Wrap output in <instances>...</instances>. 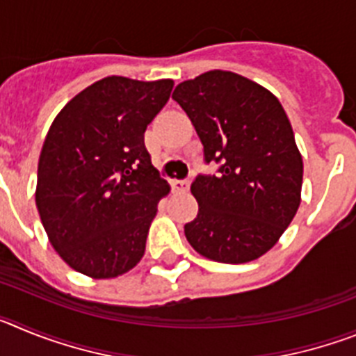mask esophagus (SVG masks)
I'll return each mask as SVG.
<instances>
[{
	"label": "esophagus",
	"instance_id": "obj_1",
	"mask_svg": "<svg viewBox=\"0 0 356 356\" xmlns=\"http://www.w3.org/2000/svg\"><path fill=\"white\" fill-rule=\"evenodd\" d=\"M171 185H172V191H176V193H187L191 181L188 180H172Z\"/></svg>",
	"mask_w": 356,
	"mask_h": 356
}]
</instances>
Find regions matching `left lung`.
<instances>
[{
    "mask_svg": "<svg viewBox=\"0 0 356 356\" xmlns=\"http://www.w3.org/2000/svg\"><path fill=\"white\" fill-rule=\"evenodd\" d=\"M175 99L217 175L191 185L200 210L185 237L200 254L222 264L257 260L275 246L301 203L303 159L278 97L232 71L181 81Z\"/></svg>",
    "mask_w": 356,
    "mask_h": 356,
    "instance_id": "obj_1",
    "label": "left lung"
}]
</instances>
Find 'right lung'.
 <instances>
[{
	"label": "right lung",
	"instance_id": "add662e5",
	"mask_svg": "<svg viewBox=\"0 0 356 356\" xmlns=\"http://www.w3.org/2000/svg\"><path fill=\"white\" fill-rule=\"evenodd\" d=\"M172 85L103 78L51 122L35 203L51 246L74 271L115 278L144 257L159 201L171 191L151 163L144 131L169 102Z\"/></svg>",
	"mask_w": 356,
	"mask_h": 356
}]
</instances>
